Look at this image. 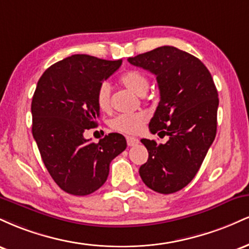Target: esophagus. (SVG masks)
<instances>
[{
    "label": "esophagus",
    "mask_w": 249,
    "mask_h": 249,
    "mask_svg": "<svg viewBox=\"0 0 249 249\" xmlns=\"http://www.w3.org/2000/svg\"><path fill=\"white\" fill-rule=\"evenodd\" d=\"M126 142L128 146H134L139 142V139L136 138V137H126Z\"/></svg>",
    "instance_id": "1"
}]
</instances>
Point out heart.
<instances>
[{"label":"heart","instance_id":"obj_1","mask_svg":"<svg viewBox=\"0 0 249 249\" xmlns=\"http://www.w3.org/2000/svg\"><path fill=\"white\" fill-rule=\"evenodd\" d=\"M121 83L138 96H144L148 89V78L139 70H130L121 76ZM96 104L101 111L110 108V87L107 83H102L96 91ZM148 121V115L144 111L133 113H123L113 117L110 121V126L113 130L126 134L139 133Z\"/></svg>","mask_w":249,"mask_h":249}]
</instances>
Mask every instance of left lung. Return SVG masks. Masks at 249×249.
<instances>
[{
	"instance_id": "left-lung-1",
	"label": "left lung",
	"mask_w": 249,
	"mask_h": 249,
	"mask_svg": "<svg viewBox=\"0 0 249 249\" xmlns=\"http://www.w3.org/2000/svg\"><path fill=\"white\" fill-rule=\"evenodd\" d=\"M127 61L156 75L160 102L148 127L151 133L168 136L165 144L142 139L148 159L139 174L151 190L174 193L192 181L215 138L218 91L204 63L174 47Z\"/></svg>"
}]
</instances>
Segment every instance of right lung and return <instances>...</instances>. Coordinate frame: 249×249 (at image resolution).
Wrapping results in <instances>:
<instances>
[{
  "label": "right lung",
  "mask_w": 249,
  "mask_h": 249,
  "mask_svg": "<svg viewBox=\"0 0 249 249\" xmlns=\"http://www.w3.org/2000/svg\"><path fill=\"white\" fill-rule=\"evenodd\" d=\"M121 65L122 59L72 55L48 68L37 83L33 136L51 178L67 193L88 196L102 187L110 162L126 148L121 133L98 142L84 138L85 131L97 126V89Z\"/></svg>",
  "instance_id": "1"
}]
</instances>
